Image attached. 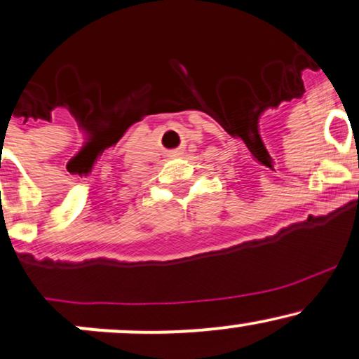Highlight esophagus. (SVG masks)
Returning <instances> with one entry per match:
<instances>
[{
	"label": "esophagus",
	"instance_id": "1",
	"mask_svg": "<svg viewBox=\"0 0 359 359\" xmlns=\"http://www.w3.org/2000/svg\"><path fill=\"white\" fill-rule=\"evenodd\" d=\"M175 153H176V154H180V153H178V151H175Z\"/></svg>",
	"mask_w": 359,
	"mask_h": 359
}]
</instances>
